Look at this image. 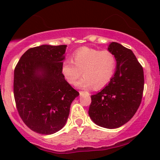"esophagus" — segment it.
Returning a JSON list of instances; mask_svg holds the SVG:
<instances>
[{
  "mask_svg": "<svg viewBox=\"0 0 160 160\" xmlns=\"http://www.w3.org/2000/svg\"><path fill=\"white\" fill-rule=\"evenodd\" d=\"M85 93H86V92H82V91H80V95H84V94H85Z\"/></svg>",
  "mask_w": 160,
  "mask_h": 160,
  "instance_id": "obj_1",
  "label": "esophagus"
}]
</instances>
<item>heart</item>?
Wrapping results in <instances>:
<instances>
[{
	"label": "heart",
	"instance_id": "heart-1",
	"mask_svg": "<svg viewBox=\"0 0 160 160\" xmlns=\"http://www.w3.org/2000/svg\"><path fill=\"white\" fill-rule=\"evenodd\" d=\"M71 58L72 62L65 60L61 66L62 75L71 85L77 83L81 71L83 77L78 86L82 89H102L113 78L117 59L110 51L83 47L74 52Z\"/></svg>",
	"mask_w": 160,
	"mask_h": 160
}]
</instances>
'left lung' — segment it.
<instances>
[{"label": "left lung", "instance_id": "left-lung-1", "mask_svg": "<svg viewBox=\"0 0 160 160\" xmlns=\"http://www.w3.org/2000/svg\"><path fill=\"white\" fill-rule=\"evenodd\" d=\"M108 50L117 59L114 75L102 90L91 96L89 115L99 126L117 128L131 120L140 106L144 71L131 49L112 42Z\"/></svg>", "mask_w": 160, "mask_h": 160}]
</instances>
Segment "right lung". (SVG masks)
Masks as SVG:
<instances>
[{
  "instance_id": "add662e5",
  "label": "right lung",
  "mask_w": 160,
  "mask_h": 160,
  "mask_svg": "<svg viewBox=\"0 0 160 160\" xmlns=\"http://www.w3.org/2000/svg\"><path fill=\"white\" fill-rule=\"evenodd\" d=\"M67 45L33 47L14 71L13 92L18 112L32 131L51 135L65 126L71 104L79 92L61 73Z\"/></svg>"
}]
</instances>
